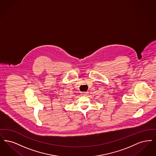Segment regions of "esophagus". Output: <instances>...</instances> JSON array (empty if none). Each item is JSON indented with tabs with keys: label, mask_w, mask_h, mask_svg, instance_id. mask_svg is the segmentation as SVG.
<instances>
[{
	"label": "esophagus",
	"mask_w": 156,
	"mask_h": 156,
	"mask_svg": "<svg viewBox=\"0 0 156 156\" xmlns=\"http://www.w3.org/2000/svg\"><path fill=\"white\" fill-rule=\"evenodd\" d=\"M82 94L83 96H87V95L89 94V92H82Z\"/></svg>",
	"instance_id": "esophagus-1"
}]
</instances>
